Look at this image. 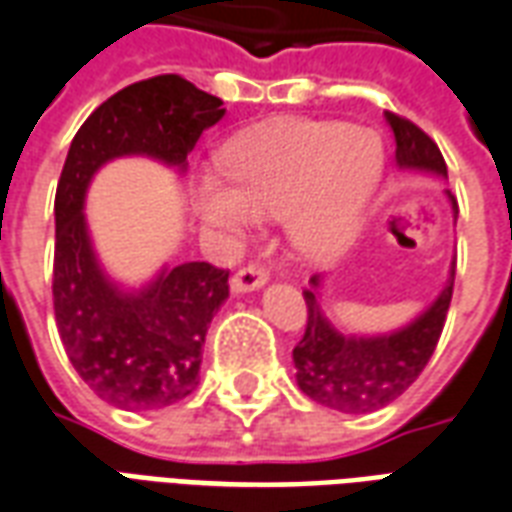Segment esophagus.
Returning <instances> with one entry per match:
<instances>
[{
	"mask_svg": "<svg viewBox=\"0 0 512 512\" xmlns=\"http://www.w3.org/2000/svg\"><path fill=\"white\" fill-rule=\"evenodd\" d=\"M266 282H268V274L263 271V268L246 266L233 274V279H230V290H233V295H244V293H252V290H260Z\"/></svg>",
	"mask_w": 512,
	"mask_h": 512,
	"instance_id": "esophagus-1",
	"label": "esophagus"
}]
</instances>
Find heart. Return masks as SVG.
Instances as JSON below:
<instances>
[{
    "instance_id": "obj_1",
    "label": "heart",
    "mask_w": 512,
    "mask_h": 512,
    "mask_svg": "<svg viewBox=\"0 0 512 512\" xmlns=\"http://www.w3.org/2000/svg\"><path fill=\"white\" fill-rule=\"evenodd\" d=\"M219 173H200L189 206L203 225L238 236L285 217L287 241L309 263L358 244L385 179L374 130L333 119H279L230 140Z\"/></svg>"
}]
</instances>
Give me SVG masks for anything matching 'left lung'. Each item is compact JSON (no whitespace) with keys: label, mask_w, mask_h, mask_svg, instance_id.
<instances>
[{"label":"left lung","mask_w":512,"mask_h":512,"mask_svg":"<svg viewBox=\"0 0 512 512\" xmlns=\"http://www.w3.org/2000/svg\"><path fill=\"white\" fill-rule=\"evenodd\" d=\"M385 121L396 138L399 170L448 179V165L442 160L437 143L426 132L396 113L385 111ZM445 198L456 225L458 203L450 195V189H445ZM453 279H456V255L450 260L448 279L437 298L426 309H420L410 323L385 333H350L331 320L325 301V279L312 276L309 290L304 293L309 309L306 333L293 350L298 388L317 404L350 415L388 407L426 369L448 317Z\"/></svg>","instance_id":"left-lung-1"}]
</instances>
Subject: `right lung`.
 Here are the masks:
<instances>
[{
	"mask_svg": "<svg viewBox=\"0 0 512 512\" xmlns=\"http://www.w3.org/2000/svg\"><path fill=\"white\" fill-rule=\"evenodd\" d=\"M222 116L219 97L181 75H157L102 102L67 151L54 203L56 328L81 380L119 410H162L198 388L227 271L165 263L143 285L113 279L83 214L86 192L102 165L121 157H149L184 176L187 154Z\"/></svg>",
	"mask_w": 512,
	"mask_h": 512,
	"instance_id": "1",
	"label": "right lung"
}]
</instances>
